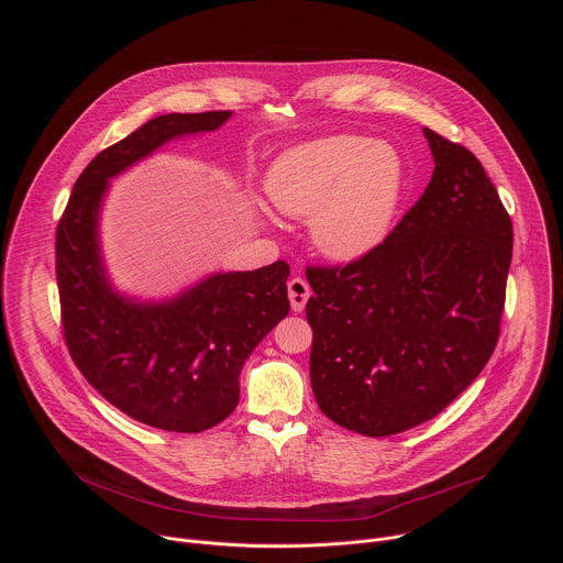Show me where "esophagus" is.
Returning a JSON list of instances; mask_svg holds the SVG:
<instances>
[{"mask_svg": "<svg viewBox=\"0 0 563 563\" xmlns=\"http://www.w3.org/2000/svg\"><path fill=\"white\" fill-rule=\"evenodd\" d=\"M287 291H289V302H291V309L294 311H302L305 309V302L309 300V296H311V287L307 285V280H302V278H291L289 283H287Z\"/></svg>", "mask_w": 563, "mask_h": 563, "instance_id": "obj_1", "label": "esophagus"}]
</instances>
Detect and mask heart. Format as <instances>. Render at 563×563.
Instances as JSON below:
<instances>
[{"label":"heart","mask_w":563,"mask_h":563,"mask_svg":"<svg viewBox=\"0 0 563 563\" xmlns=\"http://www.w3.org/2000/svg\"><path fill=\"white\" fill-rule=\"evenodd\" d=\"M404 159L385 142L328 135L285 151L267 176L278 211L309 218L313 247L339 263L363 258L387 238L400 198Z\"/></svg>","instance_id":"1"}]
</instances>
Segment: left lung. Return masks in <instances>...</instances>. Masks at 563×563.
I'll return each mask as SVG.
<instances>
[{
    "label": "left lung",
    "mask_w": 563,
    "mask_h": 563,
    "mask_svg": "<svg viewBox=\"0 0 563 563\" xmlns=\"http://www.w3.org/2000/svg\"><path fill=\"white\" fill-rule=\"evenodd\" d=\"M423 133L434 174L417 205L363 258L305 272L316 404L365 437L434 419L501 332L512 220L472 151Z\"/></svg>",
    "instance_id": "obj_1"
}]
</instances>
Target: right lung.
Masks as SVG:
<instances>
[{"mask_svg": "<svg viewBox=\"0 0 563 563\" xmlns=\"http://www.w3.org/2000/svg\"><path fill=\"white\" fill-rule=\"evenodd\" d=\"M231 111L157 115L100 151L79 174L55 233L68 354L126 417L167 432H202L238 406L240 369L289 313V265L213 274L165 302H135L107 280L98 216L109 178L165 142L213 131Z\"/></svg>", "mask_w": 563, "mask_h": 563, "instance_id": "right-lung-1", "label": "right lung"}]
</instances>
